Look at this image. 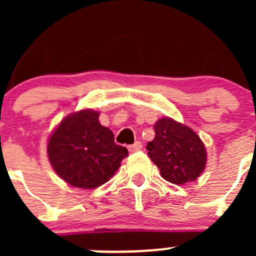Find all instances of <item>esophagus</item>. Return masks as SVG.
Instances as JSON below:
<instances>
[{
    "mask_svg": "<svg viewBox=\"0 0 256 256\" xmlns=\"http://www.w3.org/2000/svg\"><path fill=\"white\" fill-rule=\"evenodd\" d=\"M128 148V151H130V152H138V151H140L141 148H142V144H141L140 141H136V142L134 144H130Z\"/></svg>",
    "mask_w": 256,
    "mask_h": 256,
    "instance_id": "obj_1",
    "label": "esophagus"
}]
</instances>
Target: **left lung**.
Wrapping results in <instances>:
<instances>
[{"label": "left lung", "mask_w": 256, "mask_h": 256, "mask_svg": "<svg viewBox=\"0 0 256 256\" xmlns=\"http://www.w3.org/2000/svg\"><path fill=\"white\" fill-rule=\"evenodd\" d=\"M154 128V138L146 148L161 176L174 184L197 180L207 162V151L200 136L170 118H160Z\"/></svg>", "instance_id": "1"}]
</instances>
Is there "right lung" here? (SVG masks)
<instances>
[{
    "label": "right lung",
    "instance_id": "1",
    "mask_svg": "<svg viewBox=\"0 0 256 256\" xmlns=\"http://www.w3.org/2000/svg\"><path fill=\"white\" fill-rule=\"evenodd\" d=\"M47 152L56 174L84 190L106 183L128 156V148L115 144L112 131L99 122V112L92 109L66 116L49 138Z\"/></svg>",
    "mask_w": 256,
    "mask_h": 256
}]
</instances>
